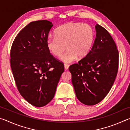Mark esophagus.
<instances>
[{"mask_svg": "<svg viewBox=\"0 0 130 130\" xmlns=\"http://www.w3.org/2000/svg\"><path fill=\"white\" fill-rule=\"evenodd\" d=\"M69 66L68 65V64H65L64 65V68H65V70H68V69H69Z\"/></svg>", "mask_w": 130, "mask_h": 130, "instance_id": "esophagus-1", "label": "esophagus"}]
</instances>
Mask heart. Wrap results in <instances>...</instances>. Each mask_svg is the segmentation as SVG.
I'll list each match as a JSON object with an SVG mask.
<instances>
[{
  "label": "heart",
  "mask_w": 130,
  "mask_h": 130,
  "mask_svg": "<svg viewBox=\"0 0 130 130\" xmlns=\"http://www.w3.org/2000/svg\"><path fill=\"white\" fill-rule=\"evenodd\" d=\"M56 37H48L47 47L56 57H60L66 49H68L61 57V60L70 63L77 56L82 58L89 53L95 38L93 27L88 24L68 23L57 28Z\"/></svg>",
  "instance_id": "b5f03b06"
}]
</instances>
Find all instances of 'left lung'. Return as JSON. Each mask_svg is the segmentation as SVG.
Masks as SVG:
<instances>
[{"mask_svg": "<svg viewBox=\"0 0 130 130\" xmlns=\"http://www.w3.org/2000/svg\"><path fill=\"white\" fill-rule=\"evenodd\" d=\"M95 28L96 37L89 53L69 68L77 98L87 105L104 99L112 87L119 67L115 41L102 26L96 25Z\"/></svg>", "mask_w": 130, "mask_h": 130, "instance_id": "1", "label": "left lung"}]
</instances>
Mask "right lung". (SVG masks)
<instances>
[{"mask_svg":"<svg viewBox=\"0 0 130 130\" xmlns=\"http://www.w3.org/2000/svg\"><path fill=\"white\" fill-rule=\"evenodd\" d=\"M51 22H32L13 42L10 64L17 87L22 96L35 107L47 104L56 93L64 65L50 54L46 41Z\"/></svg>","mask_w":130,"mask_h":130,"instance_id":"obj_1","label":"right lung"}]
</instances>
